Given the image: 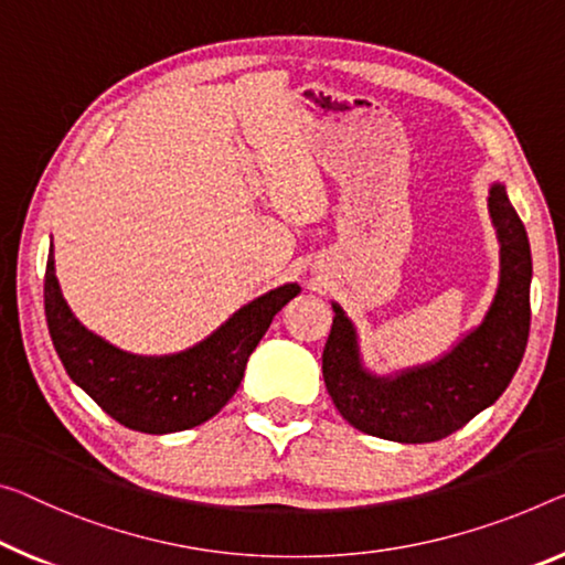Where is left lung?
I'll return each mask as SVG.
<instances>
[{
  "label": "left lung",
  "instance_id": "8db88e82",
  "mask_svg": "<svg viewBox=\"0 0 565 565\" xmlns=\"http://www.w3.org/2000/svg\"><path fill=\"white\" fill-rule=\"evenodd\" d=\"M490 216L500 237V285L482 326L431 366L396 379L361 369L351 320L335 318L323 349V379L335 409L371 437L424 445L462 429L505 392L523 361L531 331V245L500 184L490 189Z\"/></svg>",
  "mask_w": 565,
  "mask_h": 565
}]
</instances>
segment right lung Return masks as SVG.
<instances>
[{
    "instance_id": "right-lung-1",
    "label": "right lung",
    "mask_w": 565,
    "mask_h": 565,
    "mask_svg": "<svg viewBox=\"0 0 565 565\" xmlns=\"http://www.w3.org/2000/svg\"><path fill=\"white\" fill-rule=\"evenodd\" d=\"M300 292L282 285L249 302L194 349L163 359L113 349L77 323L55 277L52 249L45 270V318L52 345L77 386L128 429L169 434L212 419L237 392L249 353L285 302Z\"/></svg>"
}]
</instances>
